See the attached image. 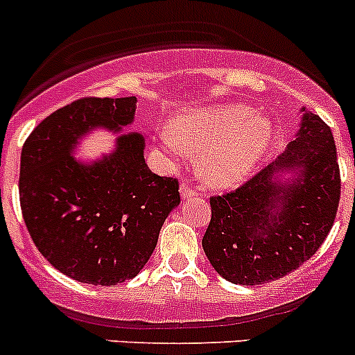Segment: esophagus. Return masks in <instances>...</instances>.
Returning <instances> with one entry per match:
<instances>
[{
    "instance_id": "1",
    "label": "esophagus",
    "mask_w": 355,
    "mask_h": 355,
    "mask_svg": "<svg viewBox=\"0 0 355 355\" xmlns=\"http://www.w3.org/2000/svg\"><path fill=\"white\" fill-rule=\"evenodd\" d=\"M195 195H197V190H195V188H191L187 181L181 183V197H183V199H191Z\"/></svg>"
}]
</instances>
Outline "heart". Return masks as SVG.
<instances>
[{
	"label": "heart",
	"instance_id": "heart-1",
	"mask_svg": "<svg viewBox=\"0 0 355 355\" xmlns=\"http://www.w3.org/2000/svg\"><path fill=\"white\" fill-rule=\"evenodd\" d=\"M271 123L246 105H218L183 112L164 133V146L175 155L200 156L204 183L227 188L253 171L271 146Z\"/></svg>",
	"mask_w": 355,
	"mask_h": 355
}]
</instances>
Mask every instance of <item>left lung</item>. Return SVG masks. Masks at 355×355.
<instances>
[{
  "label": "left lung",
  "instance_id": "1",
  "mask_svg": "<svg viewBox=\"0 0 355 355\" xmlns=\"http://www.w3.org/2000/svg\"><path fill=\"white\" fill-rule=\"evenodd\" d=\"M299 168L292 185L276 171ZM341 193L340 165L329 126L306 112L294 141L272 165L222 195L209 197L202 246L218 275L260 285L288 275L315 255L333 229Z\"/></svg>",
  "mask_w": 355,
  "mask_h": 355
}]
</instances>
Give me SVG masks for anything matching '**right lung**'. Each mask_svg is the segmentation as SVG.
<instances>
[{
  "label": "right lung",
  "mask_w": 355,
  "mask_h": 355,
  "mask_svg": "<svg viewBox=\"0 0 355 355\" xmlns=\"http://www.w3.org/2000/svg\"><path fill=\"white\" fill-rule=\"evenodd\" d=\"M135 107V96L76 100L47 116L22 146L19 199L29 236L58 271L83 284L137 276L181 202L180 181L146 165L139 133L121 135L118 149L98 164L70 156L83 133L119 130L132 123Z\"/></svg>",
  "instance_id": "1"
}]
</instances>
